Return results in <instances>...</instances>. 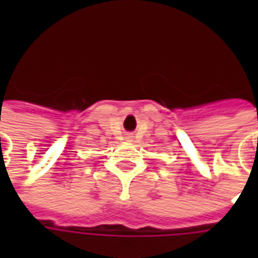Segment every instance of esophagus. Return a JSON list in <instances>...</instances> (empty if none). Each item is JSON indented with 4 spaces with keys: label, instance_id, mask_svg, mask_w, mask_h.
<instances>
[{
    "label": "esophagus",
    "instance_id": "esophagus-1",
    "mask_svg": "<svg viewBox=\"0 0 258 258\" xmlns=\"http://www.w3.org/2000/svg\"><path fill=\"white\" fill-rule=\"evenodd\" d=\"M127 138H131V137H127Z\"/></svg>",
    "mask_w": 258,
    "mask_h": 258
}]
</instances>
